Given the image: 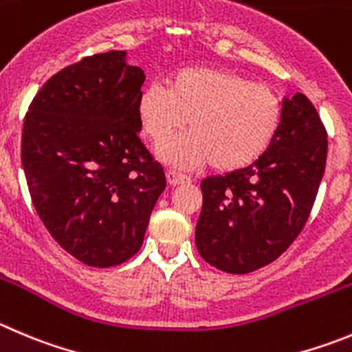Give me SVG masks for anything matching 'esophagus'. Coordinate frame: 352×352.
Segmentation results:
<instances>
[{
	"instance_id": "esophagus-1",
	"label": "esophagus",
	"mask_w": 352,
	"mask_h": 352,
	"mask_svg": "<svg viewBox=\"0 0 352 352\" xmlns=\"http://www.w3.org/2000/svg\"><path fill=\"white\" fill-rule=\"evenodd\" d=\"M166 180H168L170 186H180V184H186V182H191V179L184 173L175 172V170H168L166 172Z\"/></svg>"
}]
</instances>
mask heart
<instances>
[{
  "label": "heart",
  "instance_id": "obj_1",
  "mask_svg": "<svg viewBox=\"0 0 352 352\" xmlns=\"http://www.w3.org/2000/svg\"><path fill=\"white\" fill-rule=\"evenodd\" d=\"M137 116L154 144L168 142L186 124L189 131L160 151L177 165L208 163L221 172L245 168L267 151L281 123V100L229 69L186 67L165 85L153 81L139 94Z\"/></svg>",
  "mask_w": 352,
  "mask_h": 352
}]
</instances>
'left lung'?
<instances>
[{
  "label": "left lung",
  "instance_id": "1",
  "mask_svg": "<svg viewBox=\"0 0 352 352\" xmlns=\"http://www.w3.org/2000/svg\"><path fill=\"white\" fill-rule=\"evenodd\" d=\"M327 149V130L309 98L285 97L280 128L267 151L245 168L201 180L199 255L231 274L276 261L307 222Z\"/></svg>",
  "mask_w": 352,
  "mask_h": 352
}]
</instances>
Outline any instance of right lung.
Wrapping results in <instances>:
<instances>
[{
	"mask_svg": "<svg viewBox=\"0 0 352 352\" xmlns=\"http://www.w3.org/2000/svg\"><path fill=\"white\" fill-rule=\"evenodd\" d=\"M144 71L126 52L85 57L52 76L22 131V166L39 219L78 261L111 267L140 250L166 187L140 142Z\"/></svg>",
	"mask_w": 352,
	"mask_h": 352,
	"instance_id": "add662e5",
	"label": "right lung"
}]
</instances>
